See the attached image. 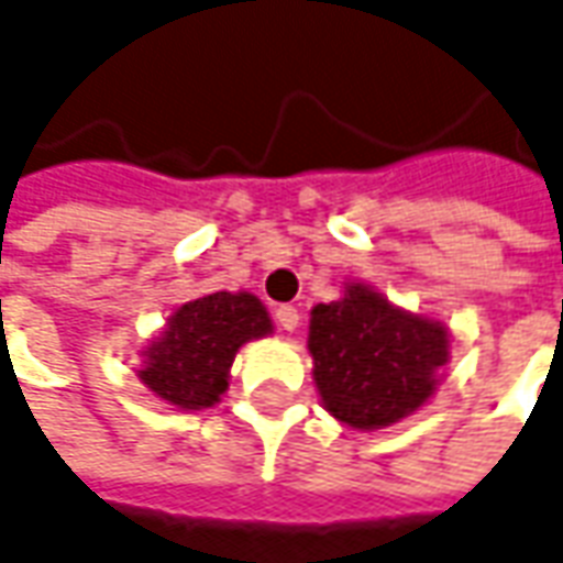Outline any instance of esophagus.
Instances as JSON below:
<instances>
[{
    "label": "esophagus",
    "instance_id": "esophagus-1",
    "mask_svg": "<svg viewBox=\"0 0 563 563\" xmlns=\"http://www.w3.org/2000/svg\"><path fill=\"white\" fill-rule=\"evenodd\" d=\"M275 322L285 328V331H294V328L300 325V312L294 307H278L275 309Z\"/></svg>",
    "mask_w": 563,
    "mask_h": 563
}]
</instances>
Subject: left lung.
Instances as JSON below:
<instances>
[{
    "label": "left lung",
    "mask_w": 563,
    "mask_h": 563,
    "mask_svg": "<svg viewBox=\"0 0 563 563\" xmlns=\"http://www.w3.org/2000/svg\"><path fill=\"white\" fill-rule=\"evenodd\" d=\"M309 353L328 412L378 431L428 402L449 338L440 322L396 309L368 285H350L341 300L312 309Z\"/></svg>",
    "instance_id": "obj_1"
}]
</instances>
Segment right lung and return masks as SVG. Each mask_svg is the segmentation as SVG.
Wrapping results in <instances>:
<instances>
[{
	"label": "right lung",
	"mask_w": 563,
	"mask_h": 563,
	"mask_svg": "<svg viewBox=\"0 0 563 563\" xmlns=\"http://www.w3.org/2000/svg\"><path fill=\"white\" fill-rule=\"evenodd\" d=\"M269 331V312L254 294H207L169 316L161 338L145 346L139 378L176 409H210L229 387L238 346Z\"/></svg>",
	"instance_id": "add662e5"
}]
</instances>
